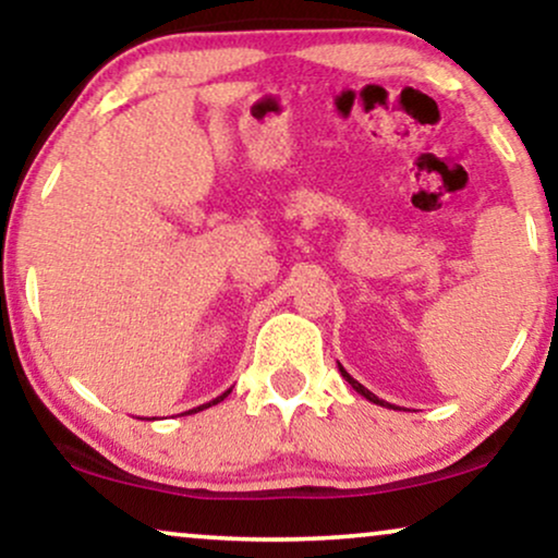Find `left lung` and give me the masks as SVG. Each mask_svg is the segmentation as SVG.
Instances as JSON below:
<instances>
[{
    "label": "left lung",
    "mask_w": 558,
    "mask_h": 558,
    "mask_svg": "<svg viewBox=\"0 0 558 558\" xmlns=\"http://www.w3.org/2000/svg\"><path fill=\"white\" fill-rule=\"evenodd\" d=\"M339 373H341V377H344V380H347L349 385H352V388H354L356 392H360V396H362V398H367V400H369V403H375V405H383V408H396V405H392V403H385V400H380V398H377V396H375V392H369V390L365 388V385H360V383H356V380H354V377H352V375H349V373H347V369H344V367H341V365H339Z\"/></svg>",
    "instance_id": "8db88e82"
}]
</instances>
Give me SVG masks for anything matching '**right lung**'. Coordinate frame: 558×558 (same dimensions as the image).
Wrapping results in <instances>:
<instances>
[{
	"label": "right lung",
	"mask_w": 558,
	"mask_h": 558,
	"mask_svg": "<svg viewBox=\"0 0 558 558\" xmlns=\"http://www.w3.org/2000/svg\"><path fill=\"white\" fill-rule=\"evenodd\" d=\"M229 392H232V388L225 390V392H221V396H217V398H214V400H209V403H204V405H198V408H191V411H185V413H198V411H204V408H211V405H217V403H221V400H225V398L229 396ZM181 415H183V413H181ZM147 421H155V418H147Z\"/></svg>",
	"instance_id": "1"
}]
</instances>
